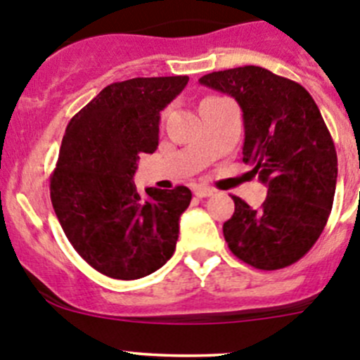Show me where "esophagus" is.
<instances>
[{"label": "esophagus", "mask_w": 360, "mask_h": 360, "mask_svg": "<svg viewBox=\"0 0 360 360\" xmlns=\"http://www.w3.org/2000/svg\"><path fill=\"white\" fill-rule=\"evenodd\" d=\"M212 193H214V190H210V188H207V186H197V188H195V195H197L198 198L210 197Z\"/></svg>", "instance_id": "esophagus-1"}]
</instances>
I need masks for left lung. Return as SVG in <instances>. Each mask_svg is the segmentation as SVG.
<instances>
[{
	"label": "left lung",
	"mask_w": 360,
	"mask_h": 360,
	"mask_svg": "<svg viewBox=\"0 0 360 360\" xmlns=\"http://www.w3.org/2000/svg\"><path fill=\"white\" fill-rule=\"evenodd\" d=\"M200 83L240 104L242 160L268 186L259 209L231 197L235 212L223 224L228 248L259 270L296 263L321 237L336 190L335 143L317 104L300 83L259 66L209 72Z\"/></svg>",
	"instance_id": "1"
}]
</instances>
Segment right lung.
Returning a JSON list of instances; mask_svg holds the SVG:
<instances>
[{
  "label": "right lung",
  "mask_w": 360,
  "mask_h": 360,
  "mask_svg": "<svg viewBox=\"0 0 360 360\" xmlns=\"http://www.w3.org/2000/svg\"><path fill=\"white\" fill-rule=\"evenodd\" d=\"M188 79L111 83L69 122L50 176V198L76 252L106 277H146L176 250L191 191L146 188L148 197H141L132 177L139 155L157 150L160 111Z\"/></svg>",
  "instance_id": "obj_1"
}]
</instances>
